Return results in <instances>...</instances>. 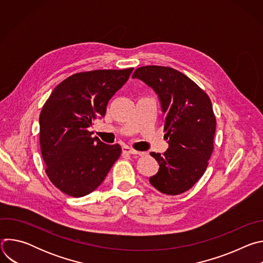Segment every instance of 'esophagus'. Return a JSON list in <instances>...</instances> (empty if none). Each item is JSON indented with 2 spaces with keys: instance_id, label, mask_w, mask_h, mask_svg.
Wrapping results in <instances>:
<instances>
[{
  "instance_id": "1",
  "label": "esophagus",
  "mask_w": 263,
  "mask_h": 263,
  "mask_svg": "<svg viewBox=\"0 0 263 263\" xmlns=\"http://www.w3.org/2000/svg\"><path fill=\"white\" fill-rule=\"evenodd\" d=\"M122 149H123V153H124V154H127V155H136V154H138L137 151H135V149L129 147L128 145H124V146L122 147Z\"/></svg>"
}]
</instances>
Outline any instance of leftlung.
I'll list each match as a JSON object with an SVG mask.
<instances>
[{
	"mask_svg": "<svg viewBox=\"0 0 263 263\" xmlns=\"http://www.w3.org/2000/svg\"><path fill=\"white\" fill-rule=\"evenodd\" d=\"M132 78L151 87L160 101L168 148L151 153L159 171L149 178L157 191L185 193L204 175L213 152L216 120L208 95L184 73L168 66L138 67Z\"/></svg>",
	"mask_w": 263,
	"mask_h": 263,
	"instance_id": "8db88e82",
	"label": "left lung"
}]
</instances>
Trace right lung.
I'll use <instances>...</instances> for the list:
<instances>
[{
	"mask_svg": "<svg viewBox=\"0 0 263 263\" xmlns=\"http://www.w3.org/2000/svg\"><path fill=\"white\" fill-rule=\"evenodd\" d=\"M133 67L71 74L59 83L40 116V142L46 173L63 194L80 198L101 185L122 153L88 130L104 118L109 100L128 81Z\"/></svg>",
	"mask_w": 263,
	"mask_h": 263,
	"instance_id": "obj_1",
	"label": "right lung"
}]
</instances>
